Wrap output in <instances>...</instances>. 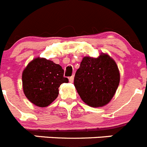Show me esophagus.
<instances>
[{
	"instance_id": "34e87169",
	"label": "esophagus",
	"mask_w": 147,
	"mask_h": 147,
	"mask_svg": "<svg viewBox=\"0 0 147 147\" xmlns=\"http://www.w3.org/2000/svg\"><path fill=\"white\" fill-rule=\"evenodd\" d=\"M69 82H70V83H73V81H74V75H72V76L69 77Z\"/></svg>"
}]
</instances>
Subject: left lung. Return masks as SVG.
Listing matches in <instances>:
<instances>
[{"label": "left lung", "mask_w": 147, "mask_h": 147, "mask_svg": "<svg viewBox=\"0 0 147 147\" xmlns=\"http://www.w3.org/2000/svg\"><path fill=\"white\" fill-rule=\"evenodd\" d=\"M119 83L120 72L117 64L109 55L103 53L97 58L85 57L74 79L81 99L92 107L107 105Z\"/></svg>", "instance_id": "8db88e82"}]
</instances>
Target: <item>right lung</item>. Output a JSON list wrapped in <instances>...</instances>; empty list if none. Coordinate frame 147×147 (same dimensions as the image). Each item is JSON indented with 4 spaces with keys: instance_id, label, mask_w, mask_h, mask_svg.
<instances>
[{
    "instance_id": "add662e5",
    "label": "right lung",
    "mask_w": 147,
    "mask_h": 147,
    "mask_svg": "<svg viewBox=\"0 0 147 147\" xmlns=\"http://www.w3.org/2000/svg\"><path fill=\"white\" fill-rule=\"evenodd\" d=\"M68 82L62 67L45 58L34 59L22 72L24 95L39 107L51 104L58 96L60 85Z\"/></svg>"
}]
</instances>
